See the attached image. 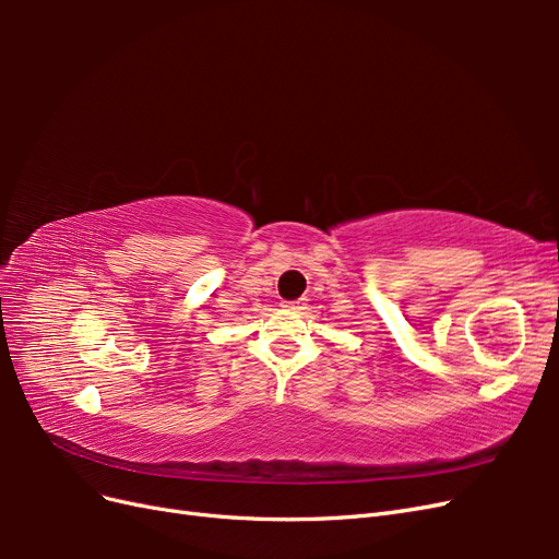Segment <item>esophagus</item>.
<instances>
[{
    "mask_svg": "<svg viewBox=\"0 0 559 559\" xmlns=\"http://www.w3.org/2000/svg\"><path fill=\"white\" fill-rule=\"evenodd\" d=\"M284 308L286 310H302V300H284Z\"/></svg>",
    "mask_w": 559,
    "mask_h": 559,
    "instance_id": "obj_1",
    "label": "esophagus"
}]
</instances>
